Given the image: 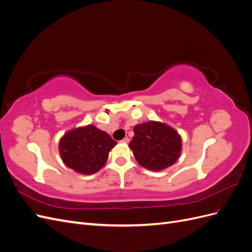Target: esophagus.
Wrapping results in <instances>:
<instances>
[{
    "label": "esophagus",
    "mask_w": 252,
    "mask_h": 252,
    "mask_svg": "<svg viewBox=\"0 0 252 252\" xmlns=\"http://www.w3.org/2000/svg\"><path fill=\"white\" fill-rule=\"evenodd\" d=\"M122 143H128L129 142V138H127V136H125V138L121 141Z\"/></svg>",
    "instance_id": "obj_1"
}]
</instances>
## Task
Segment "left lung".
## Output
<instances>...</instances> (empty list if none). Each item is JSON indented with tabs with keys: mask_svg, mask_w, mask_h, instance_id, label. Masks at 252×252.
Returning a JSON list of instances; mask_svg holds the SVG:
<instances>
[{
	"mask_svg": "<svg viewBox=\"0 0 252 252\" xmlns=\"http://www.w3.org/2000/svg\"><path fill=\"white\" fill-rule=\"evenodd\" d=\"M134 136L129 143L138 163L149 170L159 171L173 165L180 158L182 140L170 126L149 121L133 127Z\"/></svg>",
	"mask_w": 252,
	"mask_h": 252,
	"instance_id": "obj_1",
	"label": "left lung"
}]
</instances>
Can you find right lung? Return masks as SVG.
<instances>
[{
	"label": "right lung",
	"mask_w": 252,
	"mask_h": 252,
	"mask_svg": "<svg viewBox=\"0 0 252 252\" xmlns=\"http://www.w3.org/2000/svg\"><path fill=\"white\" fill-rule=\"evenodd\" d=\"M116 145L108 133L87 125L66 132L60 140L59 150L67 167L82 174H94L106 164Z\"/></svg>",
	"instance_id": "1"
}]
</instances>
